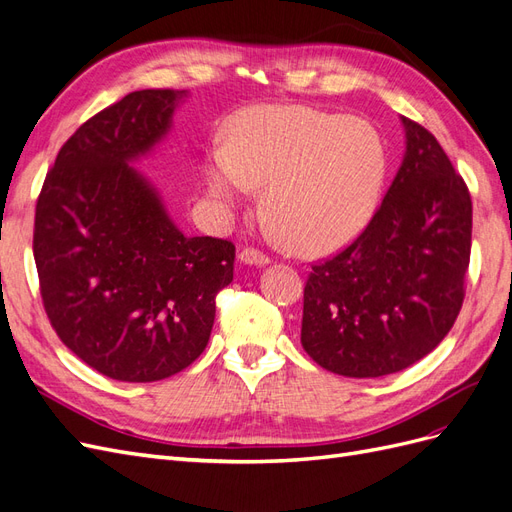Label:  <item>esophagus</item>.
I'll use <instances>...</instances> for the list:
<instances>
[{
  "mask_svg": "<svg viewBox=\"0 0 512 512\" xmlns=\"http://www.w3.org/2000/svg\"><path fill=\"white\" fill-rule=\"evenodd\" d=\"M239 260L243 262V265H254V267H267L271 262V258L267 254L254 250V247H245V250H241Z\"/></svg>",
  "mask_w": 512,
  "mask_h": 512,
  "instance_id": "obj_1",
  "label": "esophagus"
}]
</instances>
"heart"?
<instances>
[{
	"instance_id": "b5f03b06",
	"label": "heart",
	"mask_w": 512,
	"mask_h": 512,
	"mask_svg": "<svg viewBox=\"0 0 512 512\" xmlns=\"http://www.w3.org/2000/svg\"><path fill=\"white\" fill-rule=\"evenodd\" d=\"M386 173L380 134L361 119L309 106H256L232 126L228 149L203 166L207 194L232 211L262 188V215L303 254L352 241L376 211Z\"/></svg>"
}]
</instances>
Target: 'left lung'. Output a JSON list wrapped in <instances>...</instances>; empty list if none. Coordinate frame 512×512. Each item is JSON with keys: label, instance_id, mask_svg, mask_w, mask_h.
Here are the masks:
<instances>
[{"label": "left lung", "instance_id": "1", "mask_svg": "<svg viewBox=\"0 0 512 512\" xmlns=\"http://www.w3.org/2000/svg\"><path fill=\"white\" fill-rule=\"evenodd\" d=\"M406 153L380 209L344 252L312 267L301 344L346 378L421 361L457 320L470 265L472 200L436 136L401 117Z\"/></svg>", "mask_w": 512, "mask_h": 512}]
</instances>
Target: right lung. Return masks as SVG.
Instances as JSON below:
<instances>
[{"instance_id": "obj_1", "label": "right lung", "mask_w": 512, "mask_h": 512, "mask_svg": "<svg viewBox=\"0 0 512 512\" xmlns=\"http://www.w3.org/2000/svg\"><path fill=\"white\" fill-rule=\"evenodd\" d=\"M188 91H132L59 149L36 205L34 258L55 333L121 382L179 374L207 348L235 245L185 237L134 164L173 128Z\"/></svg>"}]
</instances>
